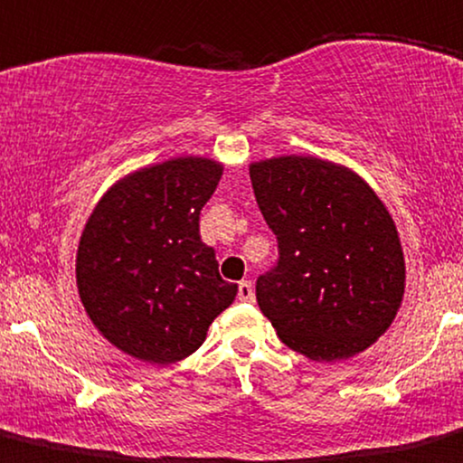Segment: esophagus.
Here are the masks:
<instances>
[{
  "label": "esophagus",
  "instance_id": "1",
  "mask_svg": "<svg viewBox=\"0 0 463 463\" xmlns=\"http://www.w3.org/2000/svg\"><path fill=\"white\" fill-rule=\"evenodd\" d=\"M237 297H240V301H246V304L255 301V290H252L250 281H240V288H237Z\"/></svg>",
  "mask_w": 463,
  "mask_h": 463
}]
</instances>
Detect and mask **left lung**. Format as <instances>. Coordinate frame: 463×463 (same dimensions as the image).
I'll return each instance as SVG.
<instances>
[{
    "mask_svg": "<svg viewBox=\"0 0 463 463\" xmlns=\"http://www.w3.org/2000/svg\"><path fill=\"white\" fill-rule=\"evenodd\" d=\"M250 182L279 246L275 269L257 279V304L281 342L313 362L373 346L406 286L382 199L342 164L301 155L252 162Z\"/></svg>",
    "mask_w": 463,
    "mask_h": 463,
    "instance_id": "left-lung-1",
    "label": "left lung"
}]
</instances>
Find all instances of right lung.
<instances>
[{
	"instance_id": "1",
	"label": "right lung",
	"mask_w": 463,
	"mask_h": 463,
	"mask_svg": "<svg viewBox=\"0 0 463 463\" xmlns=\"http://www.w3.org/2000/svg\"><path fill=\"white\" fill-rule=\"evenodd\" d=\"M223 166L175 157L139 168L97 202L77 248V290L95 328L121 353L148 364L182 362L235 301L199 213Z\"/></svg>"
}]
</instances>
